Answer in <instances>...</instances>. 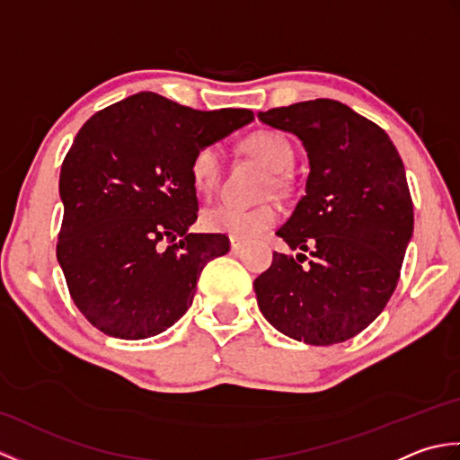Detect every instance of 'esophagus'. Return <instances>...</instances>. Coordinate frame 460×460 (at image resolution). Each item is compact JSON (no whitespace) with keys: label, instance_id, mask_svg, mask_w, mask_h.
Instances as JSON below:
<instances>
[{"label":"esophagus","instance_id":"34e87169","mask_svg":"<svg viewBox=\"0 0 460 460\" xmlns=\"http://www.w3.org/2000/svg\"><path fill=\"white\" fill-rule=\"evenodd\" d=\"M229 243H231V249L233 251H241L243 245H245V241L239 239V237H229Z\"/></svg>","mask_w":460,"mask_h":460}]
</instances>
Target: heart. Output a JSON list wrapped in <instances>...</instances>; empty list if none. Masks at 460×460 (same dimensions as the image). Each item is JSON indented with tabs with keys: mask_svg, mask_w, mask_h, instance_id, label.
I'll list each match as a JSON object with an SVG mask.
<instances>
[{
	"mask_svg": "<svg viewBox=\"0 0 460 460\" xmlns=\"http://www.w3.org/2000/svg\"><path fill=\"white\" fill-rule=\"evenodd\" d=\"M243 148L265 164L267 170H270L272 173L287 172L295 164V150H292V146L285 136H280L279 132H252L243 142ZM190 173L193 185L201 193L209 195L217 190L223 178V152L219 146L209 144L195 150L190 164ZM277 221L279 209L272 203L245 208V205L239 203L223 201L205 209L201 217L203 227L209 233H221V235H231L239 239H255L262 235V233H267Z\"/></svg>",
	"mask_w": 460,
	"mask_h": 460,
	"instance_id": "1",
	"label": "heart"
}]
</instances>
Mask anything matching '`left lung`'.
I'll use <instances>...</instances> for the list:
<instances>
[{
  "label": "left lung",
  "mask_w": 460,
  "mask_h": 460,
  "mask_svg": "<svg viewBox=\"0 0 460 460\" xmlns=\"http://www.w3.org/2000/svg\"><path fill=\"white\" fill-rule=\"evenodd\" d=\"M308 154L306 195L277 235L295 251L272 255L255 279L272 326L310 346L340 344L374 322L399 280L413 235L405 168L385 130L349 106L316 99L259 112Z\"/></svg>",
  "instance_id": "obj_1"
}]
</instances>
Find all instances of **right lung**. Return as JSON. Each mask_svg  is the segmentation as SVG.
<instances>
[{"mask_svg": "<svg viewBox=\"0 0 460 460\" xmlns=\"http://www.w3.org/2000/svg\"><path fill=\"white\" fill-rule=\"evenodd\" d=\"M252 119L245 109L203 112L138 93L84 122L58 178L57 261L94 328L144 340L188 312L203 267L229 252L227 235L190 233L191 158Z\"/></svg>", "mask_w": 460, "mask_h": 460, "instance_id": "1", "label": "right lung"}]
</instances>
